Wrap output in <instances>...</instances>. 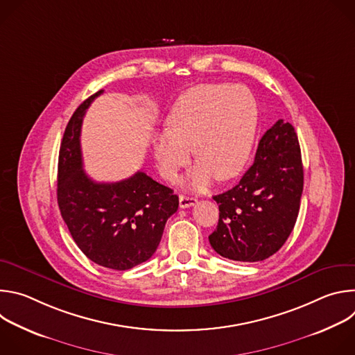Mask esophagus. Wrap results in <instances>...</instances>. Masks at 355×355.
Here are the masks:
<instances>
[{"instance_id":"34e87169","label":"esophagus","mask_w":355,"mask_h":355,"mask_svg":"<svg viewBox=\"0 0 355 355\" xmlns=\"http://www.w3.org/2000/svg\"><path fill=\"white\" fill-rule=\"evenodd\" d=\"M195 204H196V198L187 196V195H180V208L185 209V208L193 207Z\"/></svg>"}]
</instances>
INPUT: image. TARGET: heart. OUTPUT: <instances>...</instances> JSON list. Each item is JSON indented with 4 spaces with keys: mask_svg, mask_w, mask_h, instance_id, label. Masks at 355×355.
<instances>
[{
    "mask_svg": "<svg viewBox=\"0 0 355 355\" xmlns=\"http://www.w3.org/2000/svg\"><path fill=\"white\" fill-rule=\"evenodd\" d=\"M259 123L254 94L241 84H199L187 89L174 104L168 130L155 139L153 155L164 178H173L191 157L199 164L189 174L195 188L214 175L220 181L237 177L244 168Z\"/></svg>",
    "mask_w": 355,
    "mask_h": 355,
    "instance_id": "heart-1",
    "label": "heart"
}]
</instances>
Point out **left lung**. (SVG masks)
I'll return each instance as SVG.
<instances>
[{"mask_svg": "<svg viewBox=\"0 0 355 355\" xmlns=\"http://www.w3.org/2000/svg\"><path fill=\"white\" fill-rule=\"evenodd\" d=\"M303 166L297 135L279 119L261 137L256 159L240 182L215 195L219 222L209 236L225 259L263 261L284 245L300 207Z\"/></svg>", "mask_w": 355, "mask_h": 355, "instance_id": "8db88e82", "label": "left lung"}]
</instances>
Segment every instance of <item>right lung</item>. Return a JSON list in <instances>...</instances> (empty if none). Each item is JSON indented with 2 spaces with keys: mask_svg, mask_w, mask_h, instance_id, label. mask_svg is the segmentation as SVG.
I'll use <instances>...</instances> for the list:
<instances>
[{
  "mask_svg": "<svg viewBox=\"0 0 355 355\" xmlns=\"http://www.w3.org/2000/svg\"><path fill=\"white\" fill-rule=\"evenodd\" d=\"M103 92L87 98L67 123L59 151L58 204L84 254L101 267L125 271L155 254L167 219L178 209V196L143 171L119 182H95L85 174L83 118Z\"/></svg>",
  "mask_w": 355,
  "mask_h": 355,
  "instance_id": "right-lung-1",
  "label": "right lung"
}]
</instances>
